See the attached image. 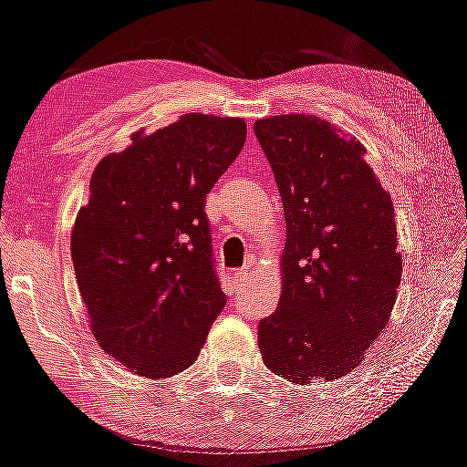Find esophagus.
I'll list each match as a JSON object with an SVG mask.
<instances>
[{"label": "esophagus", "instance_id": "esophagus-1", "mask_svg": "<svg viewBox=\"0 0 467 467\" xmlns=\"http://www.w3.org/2000/svg\"><path fill=\"white\" fill-rule=\"evenodd\" d=\"M248 274H251V267H248V265L240 267V270L234 272V280H235V283H246Z\"/></svg>", "mask_w": 467, "mask_h": 467}]
</instances>
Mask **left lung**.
Returning <instances> with one entry per match:
<instances>
[{"label":"left lung","instance_id":"8db88e82","mask_svg":"<svg viewBox=\"0 0 467 467\" xmlns=\"http://www.w3.org/2000/svg\"><path fill=\"white\" fill-rule=\"evenodd\" d=\"M286 221L278 310L259 321L267 369L310 385L359 366L401 280L391 197L357 140L312 114L254 123Z\"/></svg>","mask_w":467,"mask_h":467}]
</instances>
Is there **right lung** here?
<instances>
[{"label":"right lung","mask_w":467,"mask_h":467,"mask_svg":"<svg viewBox=\"0 0 467 467\" xmlns=\"http://www.w3.org/2000/svg\"><path fill=\"white\" fill-rule=\"evenodd\" d=\"M131 140L93 171L72 261L101 348L140 376L168 379L193 366L225 308L203 206L246 123L191 112Z\"/></svg>","instance_id":"1"}]
</instances>
